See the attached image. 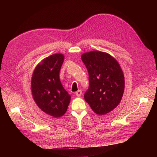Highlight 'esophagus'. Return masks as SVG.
<instances>
[{"instance_id": "34e87169", "label": "esophagus", "mask_w": 157, "mask_h": 157, "mask_svg": "<svg viewBox=\"0 0 157 157\" xmlns=\"http://www.w3.org/2000/svg\"><path fill=\"white\" fill-rule=\"evenodd\" d=\"M76 96H77V97H81V95H82V92H81V90H78V91H77V92H76Z\"/></svg>"}]
</instances>
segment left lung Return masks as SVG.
I'll return each instance as SVG.
<instances>
[{
  "label": "left lung",
  "mask_w": 157,
  "mask_h": 157,
  "mask_svg": "<svg viewBox=\"0 0 157 157\" xmlns=\"http://www.w3.org/2000/svg\"><path fill=\"white\" fill-rule=\"evenodd\" d=\"M81 60L89 76L85 101L97 114L109 113L120 104L124 92V76L120 64L108 53L99 51L85 53Z\"/></svg>",
  "instance_id": "obj_1"
}]
</instances>
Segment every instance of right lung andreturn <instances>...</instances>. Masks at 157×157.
<instances>
[{
  "label": "right lung",
  "instance_id": "1",
  "mask_svg": "<svg viewBox=\"0 0 157 157\" xmlns=\"http://www.w3.org/2000/svg\"><path fill=\"white\" fill-rule=\"evenodd\" d=\"M63 60L62 54L47 57L37 66L32 78V94L35 102L41 110L55 118L65 113L71 101L59 77Z\"/></svg>",
  "mask_w": 157,
  "mask_h": 157
}]
</instances>
